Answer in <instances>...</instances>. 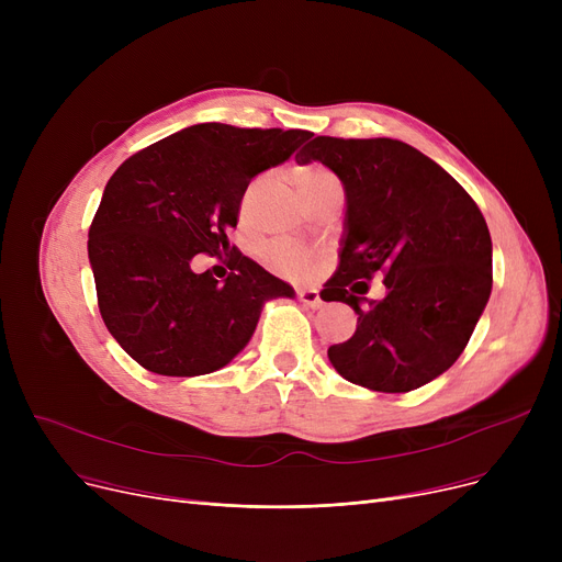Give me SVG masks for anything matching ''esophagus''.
<instances>
[{
	"label": "esophagus",
	"mask_w": 562,
	"mask_h": 562,
	"mask_svg": "<svg viewBox=\"0 0 562 562\" xmlns=\"http://www.w3.org/2000/svg\"><path fill=\"white\" fill-rule=\"evenodd\" d=\"M299 299H301V303H303L305 307H312V310L321 307V296H318L316 289H301V291H299Z\"/></svg>",
	"instance_id": "obj_1"
}]
</instances>
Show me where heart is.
<instances>
[{"label":"heart","mask_w":562,"mask_h":562,"mask_svg":"<svg viewBox=\"0 0 562 562\" xmlns=\"http://www.w3.org/2000/svg\"><path fill=\"white\" fill-rule=\"evenodd\" d=\"M296 184L303 193V198H314L323 191H330V189H341V182L339 177L321 164H307V166H301L296 168ZM261 187V180H257L252 187H250V193H248V200L257 193V189ZM269 261L276 266L278 271L282 273H289V276H296V273H303L312 257L305 248L301 246H293V244H276L271 246L269 250Z\"/></svg>","instance_id":"1"}]
</instances>
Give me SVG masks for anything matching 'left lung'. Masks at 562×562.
I'll use <instances>...</instances> for the list:
<instances>
[{
	"mask_svg": "<svg viewBox=\"0 0 562 562\" xmlns=\"http://www.w3.org/2000/svg\"><path fill=\"white\" fill-rule=\"evenodd\" d=\"M344 184L346 221L323 301L358 314V330L328 348L333 367L373 392L403 394L445 373L490 301L492 239L479 204L453 177L394 138L316 136L296 155ZM383 273L386 299H363Z\"/></svg>",
	"mask_w": 562,
	"mask_h": 562,
	"instance_id": "left-lung-1",
	"label": "left lung"
}]
</instances>
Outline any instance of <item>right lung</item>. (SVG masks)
I'll list each match as a JSON object with an SVG mask.
<instances>
[{
  "mask_svg": "<svg viewBox=\"0 0 562 562\" xmlns=\"http://www.w3.org/2000/svg\"><path fill=\"white\" fill-rule=\"evenodd\" d=\"M312 136L202 123L147 145L111 175L88 259L104 326L143 369L218 371L246 348L266 301L293 299L286 282L234 246L223 282L195 273L193 257L227 255L252 177Z\"/></svg>",
  "mask_w": 562,
  "mask_h": 562,
  "instance_id": "add662e5",
  "label": "right lung"
}]
</instances>
